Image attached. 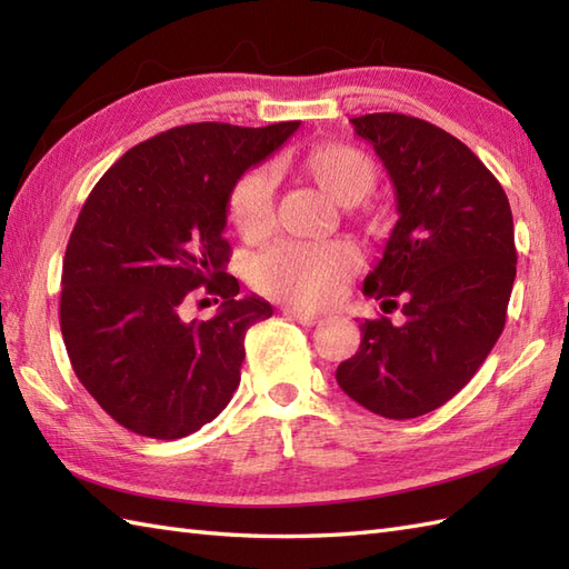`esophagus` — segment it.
I'll return each mask as SVG.
<instances>
[{
  "label": "esophagus",
  "mask_w": 569,
  "mask_h": 569,
  "mask_svg": "<svg viewBox=\"0 0 569 569\" xmlns=\"http://www.w3.org/2000/svg\"><path fill=\"white\" fill-rule=\"evenodd\" d=\"M288 318L291 320H296V322H300V325H308V328H312V325H318L322 318L320 316H316V312H308V310H298V308H286L283 310Z\"/></svg>",
  "instance_id": "34e87169"
}]
</instances>
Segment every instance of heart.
<instances>
[{"mask_svg": "<svg viewBox=\"0 0 569 569\" xmlns=\"http://www.w3.org/2000/svg\"><path fill=\"white\" fill-rule=\"evenodd\" d=\"M281 166L273 168V173ZM298 173L316 186L325 198L355 208L377 183V168L369 156L352 143H316L298 159ZM229 214L244 239H261L273 227V176L253 171L239 180L229 202ZM359 253L347 241L330 244H281L253 266V283L266 296L293 306H325L340 293L342 283L357 271Z\"/></svg>", "mask_w": 569, "mask_h": 569, "instance_id": "heart-1", "label": "heart"}]
</instances>
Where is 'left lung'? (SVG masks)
Listing matches in <instances>:
<instances>
[{"mask_svg":"<svg viewBox=\"0 0 569 569\" xmlns=\"http://www.w3.org/2000/svg\"><path fill=\"white\" fill-rule=\"evenodd\" d=\"M349 122L381 159L398 210L365 293L393 308L401 298L403 322L361 320L357 355L335 379L371 413L418 418L465 389L503 332L516 278L511 204L489 168L426 119Z\"/></svg>","mask_w":569,"mask_h":569,"instance_id":"obj_1","label":"left lung"}]
</instances>
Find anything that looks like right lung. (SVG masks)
<instances>
[{"label":"right lung","mask_w":569,"mask_h":569,"mask_svg":"<svg viewBox=\"0 0 569 569\" xmlns=\"http://www.w3.org/2000/svg\"><path fill=\"white\" fill-rule=\"evenodd\" d=\"M298 127L161 131L129 149L84 200L63 259L60 332L76 377L119 426L186 438L232 398L244 335L273 308L237 298V278L224 271L229 198ZM198 287L223 306L188 323L179 310Z\"/></svg>","instance_id":"obj_1"}]
</instances>
